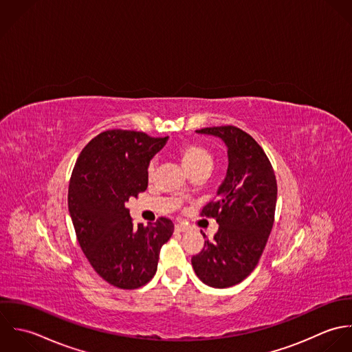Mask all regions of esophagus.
I'll use <instances>...</instances> for the list:
<instances>
[{"instance_id":"1","label":"esophagus","mask_w":352,"mask_h":352,"mask_svg":"<svg viewBox=\"0 0 352 352\" xmlns=\"http://www.w3.org/2000/svg\"><path fill=\"white\" fill-rule=\"evenodd\" d=\"M188 230H189V226L186 223H177L175 224V231H178V232H185Z\"/></svg>"}]
</instances>
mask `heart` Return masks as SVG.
Instances as JSON below:
<instances>
[{
	"label": "heart",
	"instance_id": "1",
	"mask_svg": "<svg viewBox=\"0 0 352 352\" xmlns=\"http://www.w3.org/2000/svg\"><path fill=\"white\" fill-rule=\"evenodd\" d=\"M177 157L179 159L182 167L188 171L192 173L199 168H211L213 164V156H212L210 149L206 146L196 144V142H185L182 144L177 152ZM153 173V164L148 167V174L152 175Z\"/></svg>",
	"mask_w": 352,
	"mask_h": 352
}]
</instances>
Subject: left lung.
I'll return each instance as SVG.
<instances>
[{
	"label": "left lung",
	"instance_id": "1",
	"mask_svg": "<svg viewBox=\"0 0 352 352\" xmlns=\"http://www.w3.org/2000/svg\"><path fill=\"white\" fill-rule=\"evenodd\" d=\"M196 133L223 141L228 166L214 201L203 210L216 219L219 230L192 257V265L203 283L226 288L248 278L264 252L275 217L276 177L263 148L246 132L214 126Z\"/></svg>",
	"mask_w": 352,
	"mask_h": 352
}]
</instances>
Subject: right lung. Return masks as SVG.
Instances as JSON below:
<instances>
[{"instance_id": "1", "label": "right lung", "mask_w": 352, "mask_h": 352, "mask_svg": "<svg viewBox=\"0 0 352 352\" xmlns=\"http://www.w3.org/2000/svg\"><path fill=\"white\" fill-rule=\"evenodd\" d=\"M168 138L106 131L89 141L72 173L68 207L77 241L96 274L118 288L146 284L173 232L170 219L133 226L126 203L148 186L151 159Z\"/></svg>"}]
</instances>
